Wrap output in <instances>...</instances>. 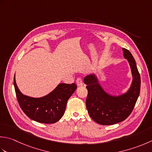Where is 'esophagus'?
I'll use <instances>...</instances> for the list:
<instances>
[{
  "instance_id": "obj_1",
  "label": "esophagus",
  "mask_w": 152,
  "mask_h": 152,
  "mask_svg": "<svg viewBox=\"0 0 152 152\" xmlns=\"http://www.w3.org/2000/svg\"><path fill=\"white\" fill-rule=\"evenodd\" d=\"M76 84L78 86H82L83 85V82L82 79L80 78H78L76 80Z\"/></svg>"
}]
</instances>
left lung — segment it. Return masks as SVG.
I'll return each instance as SVG.
<instances>
[{"instance_id": "8db88e82", "label": "left lung", "mask_w": 152, "mask_h": 152, "mask_svg": "<svg viewBox=\"0 0 152 152\" xmlns=\"http://www.w3.org/2000/svg\"><path fill=\"white\" fill-rule=\"evenodd\" d=\"M123 51L132 76L131 85L125 93L118 96L107 93L95 73L84 78L88 91L86 102L88 112L92 119L102 125H112L125 120L131 113L139 97L141 82L136 61L129 50L123 48Z\"/></svg>"}]
</instances>
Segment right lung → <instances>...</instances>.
<instances>
[{
	"label": "right lung",
	"instance_id": "obj_1",
	"mask_svg": "<svg viewBox=\"0 0 152 152\" xmlns=\"http://www.w3.org/2000/svg\"><path fill=\"white\" fill-rule=\"evenodd\" d=\"M14 86L16 97L22 111L28 117L38 123H56L64 115L67 102L77 88L76 85L59 84L51 92L41 97L23 95L16 84L15 75Z\"/></svg>",
	"mask_w": 152,
	"mask_h": 152
}]
</instances>
